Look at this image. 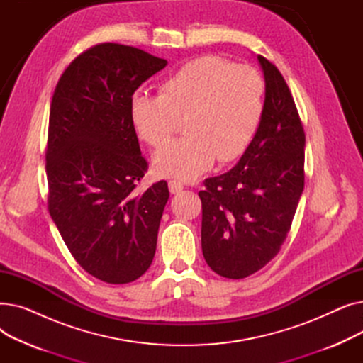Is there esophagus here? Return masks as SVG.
<instances>
[{
	"label": "esophagus",
	"mask_w": 363,
	"mask_h": 363,
	"mask_svg": "<svg viewBox=\"0 0 363 363\" xmlns=\"http://www.w3.org/2000/svg\"><path fill=\"white\" fill-rule=\"evenodd\" d=\"M167 185H169V191H170V194H178V193H181L182 189H184L182 182H179V181H169V182H167Z\"/></svg>",
	"instance_id": "esophagus-1"
}]
</instances>
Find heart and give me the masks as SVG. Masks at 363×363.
<instances>
[{
	"instance_id": "1",
	"label": "heart",
	"mask_w": 363,
	"mask_h": 363,
	"mask_svg": "<svg viewBox=\"0 0 363 363\" xmlns=\"http://www.w3.org/2000/svg\"><path fill=\"white\" fill-rule=\"evenodd\" d=\"M263 94L255 69L203 55L164 79L157 97L133 94L129 118L138 138L151 147L166 143L184 119L186 137L157 150L152 169L157 177L188 181L216 159L226 163L242 155L259 128Z\"/></svg>"
}]
</instances>
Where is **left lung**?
Returning <instances> with one entry per match:
<instances>
[{
    "label": "left lung",
    "mask_w": 363,
    "mask_h": 363,
    "mask_svg": "<svg viewBox=\"0 0 363 363\" xmlns=\"http://www.w3.org/2000/svg\"><path fill=\"white\" fill-rule=\"evenodd\" d=\"M263 114L240 162L200 191L203 256L218 275L241 279L272 260L287 238L304 188V130L281 72L257 55Z\"/></svg>",
    "instance_id": "1"
}]
</instances>
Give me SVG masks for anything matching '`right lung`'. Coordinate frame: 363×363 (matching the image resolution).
<instances>
[{"label":"right lung","instance_id":"right-lung-1","mask_svg":"<svg viewBox=\"0 0 363 363\" xmlns=\"http://www.w3.org/2000/svg\"><path fill=\"white\" fill-rule=\"evenodd\" d=\"M167 62L104 43L63 72L50 108L48 211L82 269L128 284L150 268L169 199L164 181L137 193L148 169L129 118L133 92Z\"/></svg>","mask_w":363,"mask_h":363}]
</instances>
